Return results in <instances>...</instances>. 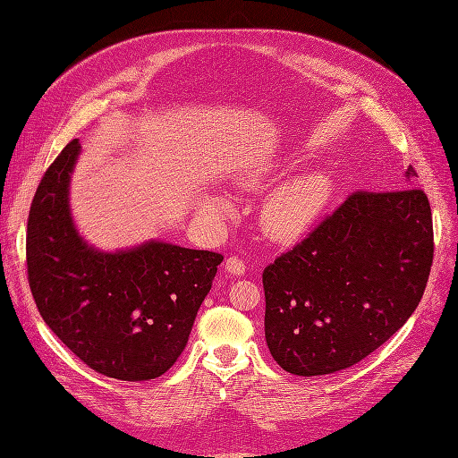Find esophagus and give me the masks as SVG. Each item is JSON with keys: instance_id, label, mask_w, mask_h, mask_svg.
Segmentation results:
<instances>
[{"instance_id": "obj_1", "label": "esophagus", "mask_w": 458, "mask_h": 458, "mask_svg": "<svg viewBox=\"0 0 458 458\" xmlns=\"http://www.w3.org/2000/svg\"><path fill=\"white\" fill-rule=\"evenodd\" d=\"M225 269H226L230 275H233V276H242L247 267H245V261H243V259H239V258H235V256H230V258L226 259Z\"/></svg>"}]
</instances>
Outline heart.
Masks as SVG:
<instances>
[{"label": "heart", "instance_id": "obj_1", "mask_svg": "<svg viewBox=\"0 0 458 458\" xmlns=\"http://www.w3.org/2000/svg\"><path fill=\"white\" fill-rule=\"evenodd\" d=\"M280 173V165L271 163L259 173L243 180L247 187H261L273 182ZM332 197V182L321 173H306L282 183L263 206V226L276 239H295L314 225ZM199 209L206 215H223L230 202L219 195L202 197Z\"/></svg>", "mask_w": 458, "mask_h": 458}]
</instances>
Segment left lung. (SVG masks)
<instances>
[{
    "instance_id": "8db88e82",
    "label": "left lung",
    "mask_w": 458,
    "mask_h": 458,
    "mask_svg": "<svg viewBox=\"0 0 458 458\" xmlns=\"http://www.w3.org/2000/svg\"><path fill=\"white\" fill-rule=\"evenodd\" d=\"M416 176L406 168V183ZM432 216L420 189L351 195L263 271L266 340L292 375L364 360L418 308L432 266Z\"/></svg>"
}]
</instances>
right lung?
<instances>
[{
    "mask_svg": "<svg viewBox=\"0 0 458 458\" xmlns=\"http://www.w3.org/2000/svg\"><path fill=\"white\" fill-rule=\"evenodd\" d=\"M78 139L47 168L28 221V275L42 319L106 377H161L182 354L223 256L148 239L104 250L80 233L70 183Z\"/></svg>",
    "mask_w": 458,
    "mask_h": 458,
    "instance_id": "add662e5",
    "label": "right lung"
}]
</instances>
